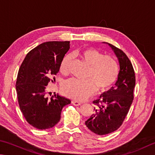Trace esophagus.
Listing matches in <instances>:
<instances>
[{
    "label": "esophagus",
    "mask_w": 155,
    "mask_h": 155,
    "mask_svg": "<svg viewBox=\"0 0 155 155\" xmlns=\"http://www.w3.org/2000/svg\"><path fill=\"white\" fill-rule=\"evenodd\" d=\"M71 102L73 105H75V106H78V105H80L81 104H82V103L78 101H76V100H73Z\"/></svg>",
    "instance_id": "34e87169"
}]
</instances>
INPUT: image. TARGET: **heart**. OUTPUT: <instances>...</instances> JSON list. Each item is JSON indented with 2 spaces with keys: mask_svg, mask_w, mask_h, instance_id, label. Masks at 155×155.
Wrapping results in <instances>:
<instances>
[{
  "mask_svg": "<svg viewBox=\"0 0 155 155\" xmlns=\"http://www.w3.org/2000/svg\"><path fill=\"white\" fill-rule=\"evenodd\" d=\"M88 65L86 80L74 78L69 79L62 85L64 95L69 98L82 101L91 96L95 91L104 92L114 84L119 74L118 64L110 56H104L101 51L93 48H88L76 53ZM73 56H65L60 65V71L67 74L69 71Z\"/></svg>",
  "mask_w": 155,
  "mask_h": 155,
  "instance_id": "heart-1",
  "label": "heart"
}]
</instances>
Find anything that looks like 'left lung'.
Segmentation results:
<instances>
[{"label": "left lung", "instance_id": "8db88e82", "mask_svg": "<svg viewBox=\"0 0 155 155\" xmlns=\"http://www.w3.org/2000/svg\"><path fill=\"white\" fill-rule=\"evenodd\" d=\"M107 44L118 59V80L114 86L93 101L95 112L85 122L89 130L99 135L109 134L122 125L133 103L135 86V71L128 57L120 49Z\"/></svg>", "mask_w": 155, "mask_h": 155}]
</instances>
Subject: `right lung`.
I'll use <instances>...</instances> for the list:
<instances>
[{"label": "right lung", "instance_id": "obj_1", "mask_svg": "<svg viewBox=\"0 0 155 155\" xmlns=\"http://www.w3.org/2000/svg\"><path fill=\"white\" fill-rule=\"evenodd\" d=\"M70 41H48L26 54L18 71L15 88L21 113L33 127L50 129L58 123L69 99L54 94L47 97V86L53 82Z\"/></svg>", "mask_w": 155, "mask_h": 155}]
</instances>
